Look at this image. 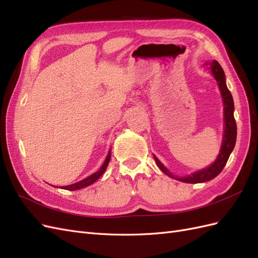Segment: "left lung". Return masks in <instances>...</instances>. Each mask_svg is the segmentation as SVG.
Instances as JSON below:
<instances>
[{"instance_id":"1","label":"left lung","mask_w":258,"mask_h":258,"mask_svg":"<svg viewBox=\"0 0 258 258\" xmlns=\"http://www.w3.org/2000/svg\"><path fill=\"white\" fill-rule=\"evenodd\" d=\"M206 65H209V69L211 70V73H213V75L218 83V86H219L223 104H224L223 141L220 148V153L218 155L216 161L213 164H210L208 168L196 171V172L186 176L179 177L171 173L170 171L159 161V159H158L156 156H154L157 166L159 167V169L164 174H167L168 176L172 177V179H175L177 181H181L184 183H203L216 177L221 172L224 166H226V163L230 157V154L232 153L235 142H236V123H235L234 114H233L234 103H233L232 95H231L230 90L227 87L226 75H224V72L220 66V64L217 61L207 63Z\"/></svg>"}]
</instances>
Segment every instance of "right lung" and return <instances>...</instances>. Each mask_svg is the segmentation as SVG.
Here are the masks:
<instances>
[{
	"instance_id": "1",
	"label": "right lung",
	"mask_w": 258,
	"mask_h": 258,
	"mask_svg": "<svg viewBox=\"0 0 258 258\" xmlns=\"http://www.w3.org/2000/svg\"><path fill=\"white\" fill-rule=\"evenodd\" d=\"M110 158H111V150L109 151L107 158H105V160H104L103 164L101 166V168L99 169V171H97V172H95V173H92L91 175H89L88 177H86V179H84L82 181H79V182L74 183V184H71V185L61 186V188L68 189V190H76V189H79V188H83V187L91 185L92 183H95L99 179V177H100L103 174V172L105 171V169H107L108 164H109Z\"/></svg>"
}]
</instances>
